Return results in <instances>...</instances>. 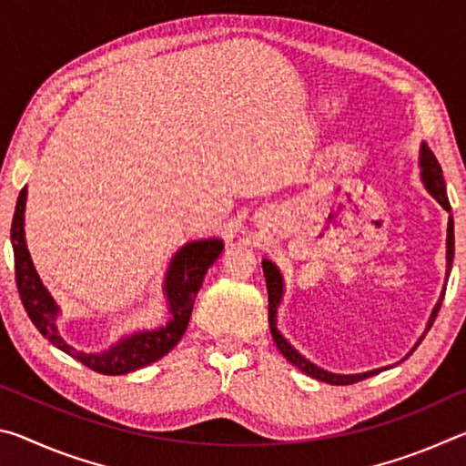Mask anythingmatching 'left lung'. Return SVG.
Returning <instances> with one entry per match:
<instances>
[{
	"instance_id": "left-lung-1",
	"label": "left lung",
	"mask_w": 466,
	"mask_h": 466,
	"mask_svg": "<svg viewBox=\"0 0 466 466\" xmlns=\"http://www.w3.org/2000/svg\"><path fill=\"white\" fill-rule=\"evenodd\" d=\"M421 178L425 187H428V191L436 197L438 203L444 208L446 211H452L451 208V201H448V195H446V185H444V178H441V170H440V164L436 160V156L431 154V149L428 146H421ZM452 258H454V224H452V216H451V222H448V273L452 269ZM263 273H265V281H267V294H269V327H271V335H273V341L278 345V350L286 356V360H289L291 364L296 368L302 370L304 374H309L312 378H317V380L322 382H329V384H353V382H360V380H366V378L374 376L378 372H382L384 368L380 370H370L366 374H351V376H343V374H330L325 372V370L317 368L314 364H310L309 360H304L299 353L291 347L286 339L281 337V333L278 330V306L281 302V294H283V283H281V275L278 271V267H275L271 261H263ZM441 299H444V294H441L440 302L436 304V309L431 312V319H430V325L428 330L431 329L433 320H436L438 312H440V306H441ZM423 341V337L417 341L420 345ZM415 345V347H417ZM413 347V350H415Z\"/></svg>"
}]
</instances>
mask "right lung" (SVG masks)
Returning a JSON list of instances; mask_svg holds the SVG:
<instances>
[{
	"mask_svg": "<svg viewBox=\"0 0 466 466\" xmlns=\"http://www.w3.org/2000/svg\"><path fill=\"white\" fill-rule=\"evenodd\" d=\"M25 205H26V187L22 188L15 201V211L12 218V247H14V263H15V286L20 291V299L25 304L33 325L41 330L43 337L66 351L67 356L82 361L94 372L106 376H119L139 370L152 361H157L175 347L180 337L185 335L188 319L193 312L195 296L199 294L203 286L205 273L222 252V240H199L188 242L187 247L177 252L172 258L170 269L167 275V296L170 302L172 320L167 327L157 330H146L133 337L123 339L121 343L110 347L102 353H82L69 347L57 333L55 319H57V304L53 302L49 291L45 289L43 281L38 279L35 265L30 261L26 242H25Z\"/></svg>",
	"mask_w": 466,
	"mask_h": 466,
	"instance_id": "obj_1",
	"label": "right lung"
}]
</instances>
